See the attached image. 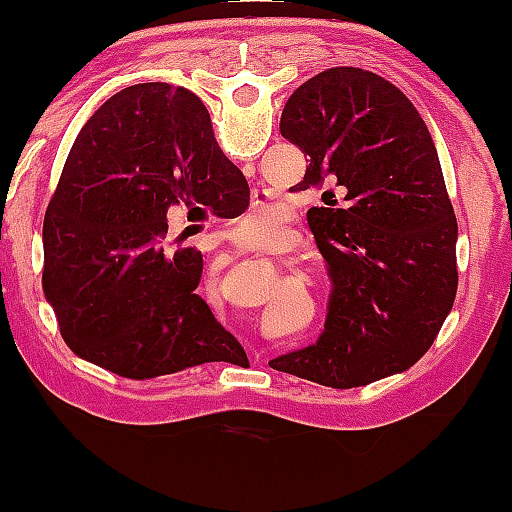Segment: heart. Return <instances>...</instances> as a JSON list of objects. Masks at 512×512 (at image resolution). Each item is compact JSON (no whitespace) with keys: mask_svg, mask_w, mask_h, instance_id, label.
<instances>
[{"mask_svg":"<svg viewBox=\"0 0 512 512\" xmlns=\"http://www.w3.org/2000/svg\"><path fill=\"white\" fill-rule=\"evenodd\" d=\"M276 226H279V214H276V211H252V214H248L238 223V238L243 240V243H260V240L272 236Z\"/></svg>","mask_w":512,"mask_h":512,"instance_id":"heart-1","label":"heart"}]
</instances>
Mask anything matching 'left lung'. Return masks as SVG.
Returning <instances> with one entry per match:
<instances>
[{
  "label": "left lung",
  "instance_id": "8db88e82",
  "mask_svg": "<svg viewBox=\"0 0 512 512\" xmlns=\"http://www.w3.org/2000/svg\"><path fill=\"white\" fill-rule=\"evenodd\" d=\"M279 129L308 156L291 190L334 185L344 209L308 211L332 281L325 330L269 366L339 390L402 373L457 293V221L426 122L383 76L332 67L291 93Z\"/></svg>",
  "mask_w": 512,
  "mask_h": 512
}]
</instances>
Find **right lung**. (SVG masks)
Masks as SVG:
<instances>
[{
  "label": "right lung",
  "mask_w": 512,
  "mask_h": 512,
  "mask_svg": "<svg viewBox=\"0 0 512 512\" xmlns=\"http://www.w3.org/2000/svg\"><path fill=\"white\" fill-rule=\"evenodd\" d=\"M248 202L195 93L154 81L108 98L81 127L43 223V289L69 349L132 380L245 358L197 293L202 252L170 248L166 219H236Z\"/></svg>",
  "instance_id": "1"
}]
</instances>
